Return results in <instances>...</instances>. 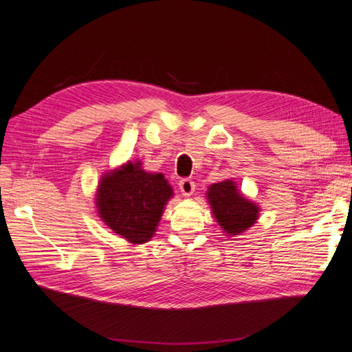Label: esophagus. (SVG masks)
Instances as JSON below:
<instances>
[{"label": "esophagus", "mask_w": 352, "mask_h": 352, "mask_svg": "<svg viewBox=\"0 0 352 352\" xmlns=\"http://www.w3.org/2000/svg\"><path fill=\"white\" fill-rule=\"evenodd\" d=\"M179 189H180V192H182V195H185V197L192 195L194 189H195V182L192 179L185 177L179 182Z\"/></svg>", "instance_id": "34e87169"}]
</instances>
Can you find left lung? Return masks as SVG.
I'll list each match as a JSON object with an SVG mask.
<instances>
[{"label":"left lung","instance_id":"left-lung-1","mask_svg":"<svg viewBox=\"0 0 352 352\" xmlns=\"http://www.w3.org/2000/svg\"><path fill=\"white\" fill-rule=\"evenodd\" d=\"M207 197L219 225L229 235H239L258 217V207L245 199L232 180L211 185Z\"/></svg>","mask_w":352,"mask_h":352}]
</instances>
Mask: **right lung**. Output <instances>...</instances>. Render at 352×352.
<instances>
[{"instance_id":"obj_1","label":"right lung","mask_w":352,"mask_h":352,"mask_svg":"<svg viewBox=\"0 0 352 352\" xmlns=\"http://www.w3.org/2000/svg\"><path fill=\"white\" fill-rule=\"evenodd\" d=\"M141 163H127L101 179L97 207L110 229L132 243H144L154 235L173 190L163 175L146 173Z\"/></svg>"}]
</instances>
